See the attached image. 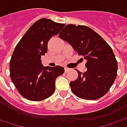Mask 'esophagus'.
<instances>
[{
  "instance_id": "1",
  "label": "esophagus",
  "mask_w": 127,
  "mask_h": 127,
  "mask_svg": "<svg viewBox=\"0 0 127 127\" xmlns=\"http://www.w3.org/2000/svg\"><path fill=\"white\" fill-rule=\"evenodd\" d=\"M69 71H70V69L67 68V67H65V68H64V71H65V72H68Z\"/></svg>"
}]
</instances>
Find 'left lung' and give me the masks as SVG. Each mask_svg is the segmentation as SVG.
<instances>
[{
  "label": "left lung",
  "mask_w": 127,
  "mask_h": 127,
  "mask_svg": "<svg viewBox=\"0 0 127 127\" xmlns=\"http://www.w3.org/2000/svg\"><path fill=\"white\" fill-rule=\"evenodd\" d=\"M59 37L87 60L86 71H77L78 78L70 82L72 93L86 100L104 96L113 84L118 71V62L109 44L86 26L67 25L59 33Z\"/></svg>",
  "instance_id": "1"
}]
</instances>
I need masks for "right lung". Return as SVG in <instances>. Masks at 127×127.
Segmentation results:
<instances>
[{"label":"right lung","mask_w":127,"mask_h":127,"mask_svg":"<svg viewBox=\"0 0 127 127\" xmlns=\"http://www.w3.org/2000/svg\"><path fill=\"white\" fill-rule=\"evenodd\" d=\"M65 24L42 18L32 24L17 44L9 62L10 78L24 98L40 101L55 92V81L64 69L44 67L42 56L47 53L48 42Z\"/></svg>","instance_id":"add662e5"}]
</instances>
